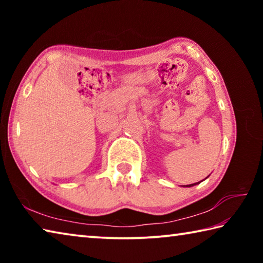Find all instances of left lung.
<instances>
[{
	"mask_svg": "<svg viewBox=\"0 0 263 263\" xmlns=\"http://www.w3.org/2000/svg\"><path fill=\"white\" fill-rule=\"evenodd\" d=\"M196 183H194V184H189V185H186V186H193V185H195Z\"/></svg>",
	"mask_w": 263,
	"mask_h": 263,
	"instance_id": "8db88e82",
	"label": "left lung"
}]
</instances>
